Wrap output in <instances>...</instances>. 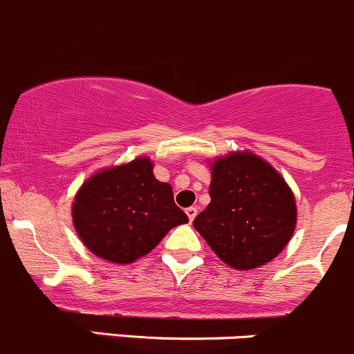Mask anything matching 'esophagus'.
<instances>
[{
	"instance_id": "obj_1",
	"label": "esophagus",
	"mask_w": 354,
	"mask_h": 354,
	"mask_svg": "<svg viewBox=\"0 0 354 354\" xmlns=\"http://www.w3.org/2000/svg\"><path fill=\"white\" fill-rule=\"evenodd\" d=\"M185 212H187L188 219H190V223H192V221H194L195 217H197V207H188V209L185 210Z\"/></svg>"
}]
</instances>
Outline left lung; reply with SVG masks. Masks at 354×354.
<instances>
[{
  "mask_svg": "<svg viewBox=\"0 0 354 354\" xmlns=\"http://www.w3.org/2000/svg\"><path fill=\"white\" fill-rule=\"evenodd\" d=\"M210 203L194 221L217 257L250 270L270 262L291 240L296 203L284 178L255 154L221 157L212 164Z\"/></svg>",
  "mask_w": 354,
  "mask_h": 354,
  "instance_id": "1",
  "label": "left lung"
}]
</instances>
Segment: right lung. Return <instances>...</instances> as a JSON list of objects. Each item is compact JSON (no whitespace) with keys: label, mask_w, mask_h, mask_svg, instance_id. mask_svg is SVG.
<instances>
[{"label":"right lung","mask_w":354,"mask_h":354,"mask_svg":"<svg viewBox=\"0 0 354 354\" xmlns=\"http://www.w3.org/2000/svg\"><path fill=\"white\" fill-rule=\"evenodd\" d=\"M71 216L84 245L114 263L135 262L167 231L188 223L174 203L173 188L156 180L147 157L88 178L75 197Z\"/></svg>","instance_id":"right-lung-1"}]
</instances>
